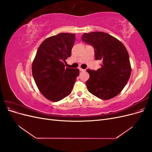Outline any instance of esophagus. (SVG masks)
Segmentation results:
<instances>
[{
  "label": "esophagus",
  "instance_id": "esophagus-1",
  "mask_svg": "<svg viewBox=\"0 0 152 152\" xmlns=\"http://www.w3.org/2000/svg\"><path fill=\"white\" fill-rule=\"evenodd\" d=\"M79 70H80V72H85V71H86V70H84V69H82V68H79Z\"/></svg>",
  "mask_w": 152,
  "mask_h": 152
}]
</instances>
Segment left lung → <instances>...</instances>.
Returning a JSON list of instances; mask_svg holds the SVG:
<instances>
[{
    "mask_svg": "<svg viewBox=\"0 0 152 152\" xmlns=\"http://www.w3.org/2000/svg\"><path fill=\"white\" fill-rule=\"evenodd\" d=\"M82 40L94 50L96 60H102L97 70H87L86 82L90 93L102 99H109L121 93L129 79L131 68L124 45L114 37L102 31L85 33Z\"/></svg>",
    "mask_w": 152,
    "mask_h": 152,
    "instance_id": "obj_1",
    "label": "left lung"
}]
</instances>
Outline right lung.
<instances>
[{
	"instance_id": "1",
	"label": "right lung",
	"mask_w": 152,
	"mask_h": 152,
	"mask_svg": "<svg viewBox=\"0 0 152 152\" xmlns=\"http://www.w3.org/2000/svg\"><path fill=\"white\" fill-rule=\"evenodd\" d=\"M75 34L61 33L44 40L32 64V75L40 92L52 102H59L71 93L79 70L65 67L71 56Z\"/></svg>"
}]
</instances>
